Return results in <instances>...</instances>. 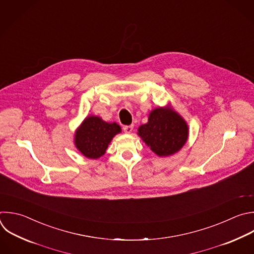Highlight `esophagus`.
Listing matches in <instances>:
<instances>
[{
  "label": "esophagus",
  "mask_w": 254,
  "mask_h": 254,
  "mask_svg": "<svg viewBox=\"0 0 254 254\" xmlns=\"http://www.w3.org/2000/svg\"><path fill=\"white\" fill-rule=\"evenodd\" d=\"M132 129H133V126H125L124 127V131L126 133H130L132 131Z\"/></svg>",
  "instance_id": "obj_1"
}]
</instances>
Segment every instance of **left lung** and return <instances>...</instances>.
Wrapping results in <instances>:
<instances>
[{
    "instance_id": "8db88e82",
    "label": "left lung",
    "mask_w": 254,
    "mask_h": 254,
    "mask_svg": "<svg viewBox=\"0 0 254 254\" xmlns=\"http://www.w3.org/2000/svg\"><path fill=\"white\" fill-rule=\"evenodd\" d=\"M186 120L171 106L149 113L147 123L137 129L138 136L158 156H170L180 151L189 139Z\"/></svg>"
}]
</instances>
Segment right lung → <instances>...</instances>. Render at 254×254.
<instances>
[{
	"label": "right lung",
	"mask_w": 254,
	"mask_h": 254,
	"mask_svg": "<svg viewBox=\"0 0 254 254\" xmlns=\"http://www.w3.org/2000/svg\"><path fill=\"white\" fill-rule=\"evenodd\" d=\"M120 132L122 128L117 123H107L98 116H89L75 129L73 142L83 156L98 159L106 153L109 144Z\"/></svg>",
	"instance_id": "obj_1"
}]
</instances>
